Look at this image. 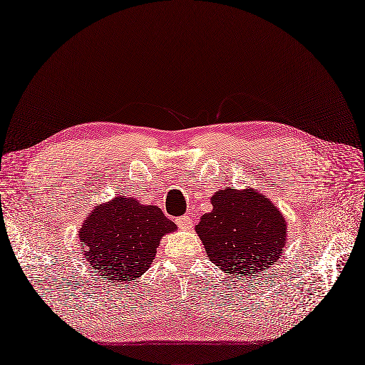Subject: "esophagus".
Masks as SVG:
<instances>
[{"mask_svg": "<svg viewBox=\"0 0 365 365\" xmlns=\"http://www.w3.org/2000/svg\"><path fill=\"white\" fill-rule=\"evenodd\" d=\"M175 222H177V225L180 229H184V230H188V229H192V224H193V220L190 218L188 215H182V217H178L177 220H175Z\"/></svg>", "mask_w": 365, "mask_h": 365, "instance_id": "1", "label": "esophagus"}]
</instances>
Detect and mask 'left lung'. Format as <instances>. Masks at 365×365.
I'll return each mask as SVG.
<instances>
[{
	"mask_svg": "<svg viewBox=\"0 0 365 365\" xmlns=\"http://www.w3.org/2000/svg\"><path fill=\"white\" fill-rule=\"evenodd\" d=\"M212 211L196 225L211 262L222 272L250 276L270 267L282 254L287 222L279 210L254 188L220 190Z\"/></svg>",
	"mask_w": 365,
	"mask_h": 365,
	"instance_id": "1",
	"label": "left lung"
}]
</instances>
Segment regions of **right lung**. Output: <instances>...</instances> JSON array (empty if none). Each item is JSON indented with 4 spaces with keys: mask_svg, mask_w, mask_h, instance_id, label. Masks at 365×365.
<instances>
[{
    "mask_svg": "<svg viewBox=\"0 0 365 365\" xmlns=\"http://www.w3.org/2000/svg\"><path fill=\"white\" fill-rule=\"evenodd\" d=\"M173 230L175 222L160 207L117 196L95 207L81 224L78 237L93 270L117 285L141 277L153 263L163 235Z\"/></svg>",
    "mask_w": 365,
    "mask_h": 365,
    "instance_id": "obj_1",
    "label": "right lung"
}]
</instances>
